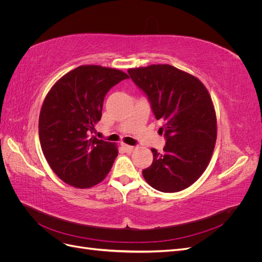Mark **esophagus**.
Wrapping results in <instances>:
<instances>
[{
  "label": "esophagus",
  "mask_w": 262,
  "mask_h": 262,
  "mask_svg": "<svg viewBox=\"0 0 262 262\" xmlns=\"http://www.w3.org/2000/svg\"><path fill=\"white\" fill-rule=\"evenodd\" d=\"M122 148L125 150L126 153H132L134 150V146H131V145H126V144H122L121 145Z\"/></svg>",
  "instance_id": "34e87169"
}]
</instances>
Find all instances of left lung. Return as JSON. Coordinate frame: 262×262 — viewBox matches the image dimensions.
I'll list each match as a JSON object with an SVG mask.
<instances>
[{
    "label": "left lung",
    "instance_id": "8db88e82",
    "mask_svg": "<svg viewBox=\"0 0 262 262\" xmlns=\"http://www.w3.org/2000/svg\"><path fill=\"white\" fill-rule=\"evenodd\" d=\"M143 91L164 134V153L150 148L153 163L142 173L162 192L191 186L208 167L216 141V116L210 94L193 75L169 64L129 69Z\"/></svg>",
    "mask_w": 262,
    "mask_h": 262
}]
</instances>
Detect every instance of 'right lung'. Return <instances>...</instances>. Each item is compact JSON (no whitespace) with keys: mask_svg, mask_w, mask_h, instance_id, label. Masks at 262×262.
Masks as SVG:
<instances>
[{"mask_svg":"<svg viewBox=\"0 0 262 262\" xmlns=\"http://www.w3.org/2000/svg\"><path fill=\"white\" fill-rule=\"evenodd\" d=\"M125 78L128 74L120 70L81 66L47 94L39 115V140L51 169L68 185L91 188L112 169L117 145L91 134L101 118L106 94Z\"/></svg>","mask_w":262,"mask_h":262,"instance_id":"obj_1","label":"right lung"}]
</instances>
